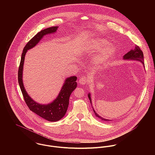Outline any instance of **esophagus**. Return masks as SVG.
Masks as SVG:
<instances>
[{
	"label": "esophagus",
	"mask_w": 155,
	"mask_h": 155,
	"mask_svg": "<svg viewBox=\"0 0 155 155\" xmlns=\"http://www.w3.org/2000/svg\"><path fill=\"white\" fill-rule=\"evenodd\" d=\"M88 79L85 76H82L79 78V82L81 85H85L88 82Z\"/></svg>",
	"instance_id": "34e87169"
}]
</instances>
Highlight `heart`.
Returning <instances> with one entry per match:
<instances>
[{
    "instance_id": "obj_1",
    "label": "heart",
    "mask_w": 155,
    "mask_h": 155,
    "mask_svg": "<svg viewBox=\"0 0 155 155\" xmlns=\"http://www.w3.org/2000/svg\"><path fill=\"white\" fill-rule=\"evenodd\" d=\"M109 42L103 39H97L91 45V48L95 51H98L106 47ZM115 54V49L112 47H107L104 49L94 58L95 64L98 67H103L106 65Z\"/></svg>"
}]
</instances>
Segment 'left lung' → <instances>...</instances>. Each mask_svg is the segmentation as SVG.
<instances>
[{"label": "left lung", "instance_id": "8db88e82", "mask_svg": "<svg viewBox=\"0 0 155 155\" xmlns=\"http://www.w3.org/2000/svg\"><path fill=\"white\" fill-rule=\"evenodd\" d=\"M124 60H138L140 62H141L143 64H144V57H143V53L142 52V51L140 49V47L138 46H135V48L134 49H132L131 51H130L128 52H127L124 56ZM88 98L90 100V102L91 103V94L90 93L88 94ZM93 109V107H92ZM94 112L95 113V115L98 117L100 118L101 120L103 121H105V122H109L111 120L109 119H104L103 117L100 116L98 113H97L95 112V110L93 109Z\"/></svg>", "mask_w": 155, "mask_h": 155}]
</instances>
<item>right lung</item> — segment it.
Listing matches in <instances>:
<instances>
[{
  "label": "right lung",
  "instance_id": "add662e5",
  "mask_svg": "<svg viewBox=\"0 0 155 155\" xmlns=\"http://www.w3.org/2000/svg\"><path fill=\"white\" fill-rule=\"evenodd\" d=\"M57 28V26L45 28L38 33L28 42L23 49L18 73L19 85L26 104L30 110L50 122L58 121L65 115L69 104L70 96L71 92L77 87V83L76 82L77 77L73 76L67 78L57 97L49 104H41L35 101L25 91L22 82V70L25 55L27 50L35 47L45 35L55 33Z\"/></svg>",
  "mask_w": 155,
  "mask_h": 155
}]
</instances>
